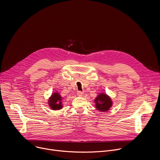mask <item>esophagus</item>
I'll list each match as a JSON object with an SVG mask.
<instances>
[{
  "instance_id": "1",
  "label": "esophagus",
  "mask_w": 160,
  "mask_h": 160,
  "mask_svg": "<svg viewBox=\"0 0 160 160\" xmlns=\"http://www.w3.org/2000/svg\"><path fill=\"white\" fill-rule=\"evenodd\" d=\"M77 95L78 96H83V92H82V91H78V92H77Z\"/></svg>"
}]
</instances>
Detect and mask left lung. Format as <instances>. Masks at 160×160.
I'll return each mask as SVG.
<instances>
[{
  "label": "left lung",
  "instance_id": "obj_1",
  "mask_svg": "<svg viewBox=\"0 0 160 160\" xmlns=\"http://www.w3.org/2000/svg\"><path fill=\"white\" fill-rule=\"evenodd\" d=\"M96 108L101 111H107L112 106V102L111 98L104 93L99 94L94 99Z\"/></svg>",
  "mask_w": 160,
  "mask_h": 160
}]
</instances>
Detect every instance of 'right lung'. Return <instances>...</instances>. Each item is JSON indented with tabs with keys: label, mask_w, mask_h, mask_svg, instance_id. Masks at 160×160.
Masks as SVG:
<instances>
[{
	"label": "right lung",
	"mask_w": 160,
	"mask_h": 160,
	"mask_svg": "<svg viewBox=\"0 0 160 160\" xmlns=\"http://www.w3.org/2000/svg\"><path fill=\"white\" fill-rule=\"evenodd\" d=\"M62 97L58 92H55L52 94L49 99V106L52 110H59L62 108Z\"/></svg>",
	"instance_id": "1"
}]
</instances>
